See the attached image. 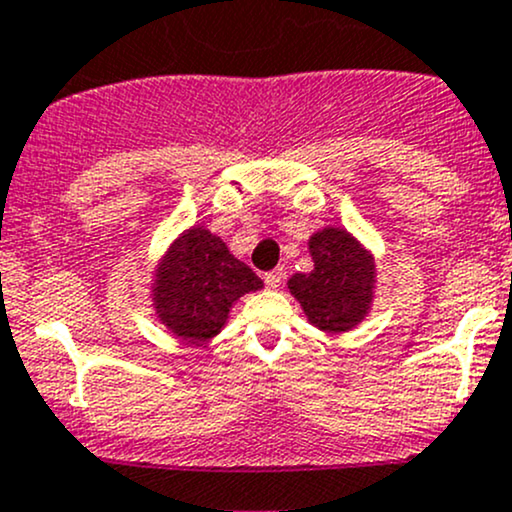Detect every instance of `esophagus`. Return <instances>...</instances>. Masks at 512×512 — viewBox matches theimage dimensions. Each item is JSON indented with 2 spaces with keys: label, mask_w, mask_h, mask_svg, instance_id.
<instances>
[{
  "label": "esophagus",
  "mask_w": 512,
  "mask_h": 512,
  "mask_svg": "<svg viewBox=\"0 0 512 512\" xmlns=\"http://www.w3.org/2000/svg\"><path fill=\"white\" fill-rule=\"evenodd\" d=\"M281 279H284V269H272V272L264 274V284H267L269 289H279Z\"/></svg>",
  "instance_id": "1"
}]
</instances>
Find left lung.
<instances>
[{
	"instance_id": "left-lung-1",
	"label": "left lung",
	"mask_w": 512,
	"mask_h": 512,
	"mask_svg": "<svg viewBox=\"0 0 512 512\" xmlns=\"http://www.w3.org/2000/svg\"><path fill=\"white\" fill-rule=\"evenodd\" d=\"M315 269L289 279V289L313 325L346 332L363 320L373 298V257L342 228L310 238Z\"/></svg>"
}]
</instances>
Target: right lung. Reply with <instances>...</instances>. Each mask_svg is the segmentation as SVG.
Masks as SVG:
<instances>
[{
    "label": "right lung",
    "instance_id": "1",
    "mask_svg": "<svg viewBox=\"0 0 512 512\" xmlns=\"http://www.w3.org/2000/svg\"><path fill=\"white\" fill-rule=\"evenodd\" d=\"M262 279L236 260L207 228H190L175 240L156 274L154 305L175 337L207 342L221 330L228 308Z\"/></svg>",
    "mask_w": 512,
    "mask_h": 512
}]
</instances>
